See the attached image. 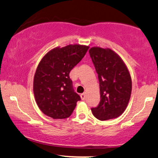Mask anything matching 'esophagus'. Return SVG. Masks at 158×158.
I'll return each mask as SVG.
<instances>
[{"label":"esophagus","mask_w":158,"mask_h":158,"mask_svg":"<svg viewBox=\"0 0 158 158\" xmlns=\"http://www.w3.org/2000/svg\"><path fill=\"white\" fill-rule=\"evenodd\" d=\"M80 96H81V100H83L84 101L85 99V97H86V94H81V95H80Z\"/></svg>","instance_id":"34e87169"}]
</instances>
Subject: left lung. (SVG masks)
I'll return each mask as SVG.
<instances>
[{"mask_svg":"<svg viewBox=\"0 0 158 158\" xmlns=\"http://www.w3.org/2000/svg\"><path fill=\"white\" fill-rule=\"evenodd\" d=\"M89 54L98 73L99 104L91 108L100 121L116 118L126 110L132 92V79L126 64L110 48L93 47Z\"/></svg>","mask_w":158,"mask_h":158,"instance_id":"obj_1","label":"left lung"}]
</instances>
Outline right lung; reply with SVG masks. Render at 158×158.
I'll list each match as a JSON object with an SVG mask.
<instances>
[{
    "label": "right lung",
    "instance_id": "right-lung-1",
    "mask_svg": "<svg viewBox=\"0 0 158 158\" xmlns=\"http://www.w3.org/2000/svg\"><path fill=\"white\" fill-rule=\"evenodd\" d=\"M89 46L68 45L55 48L43 56L36 70L33 90L38 107L54 119L68 118L80 101L69 73L85 56Z\"/></svg>",
    "mask_w": 158,
    "mask_h": 158
}]
</instances>
